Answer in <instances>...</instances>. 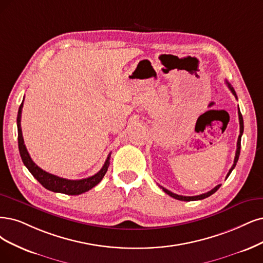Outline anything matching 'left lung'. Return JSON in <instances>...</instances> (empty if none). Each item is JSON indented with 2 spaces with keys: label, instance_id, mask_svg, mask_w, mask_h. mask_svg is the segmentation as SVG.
<instances>
[{
  "label": "left lung",
  "instance_id": "left-lung-1",
  "mask_svg": "<svg viewBox=\"0 0 263 263\" xmlns=\"http://www.w3.org/2000/svg\"><path fill=\"white\" fill-rule=\"evenodd\" d=\"M226 83L228 84V86H229V89L231 90V92L233 93V95H234L236 99H237V95H236V93H235V91H234V89H233V86L228 82V80H226ZM238 119H239V135H238V140H237V148H236V153H235V158H234V163H233V166H232V168L230 169V171H229V173L227 174V179L229 178V176L231 174V172H232V170L235 168V166H236V163H237V161H238V157H239V153H240V140H241V135H242V132H244V120H242V116H241V114H240V110H239V108H238ZM160 186V185H159ZM221 186V184H219V185H217L216 187H213L211 191H209V192H207V193H205V194H200V195H197V196H182V195H178V194H174V193H172V192H170V191H168L167 189H164V187H162V186H160V189H162V191L164 192V193H167L169 196H171V197H173V198H176V199H178V200H183V201H191V200H200V199H203V198H207V197H209L210 195H212L213 193H216L218 190H219V187Z\"/></svg>",
  "mask_w": 263,
  "mask_h": 263
}]
</instances>
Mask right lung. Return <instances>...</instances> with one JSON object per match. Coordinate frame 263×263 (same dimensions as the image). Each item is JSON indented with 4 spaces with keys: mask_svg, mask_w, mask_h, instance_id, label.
I'll return each mask as SVG.
<instances>
[{
    "mask_svg": "<svg viewBox=\"0 0 263 263\" xmlns=\"http://www.w3.org/2000/svg\"><path fill=\"white\" fill-rule=\"evenodd\" d=\"M23 106H24V100H23L21 106H19L18 115H17L19 154H21L22 160H23L25 166L27 167V169L30 171V173L39 182H40L41 185L48 191H52L55 193H63V194H66V195H80V194L90 191L95 185H97V184L102 181V179L105 176V173L107 172V169H108V167H109L110 154L108 155V157H107L102 169L96 174H94V176L89 177L86 179L67 180V179L60 178L57 176H54V174H51V173L42 170L40 167H37L36 164L33 162V160L31 159L30 155H29V153L26 148L25 142H24L22 125H21Z\"/></svg>",
    "mask_w": 263,
    "mask_h": 263,
    "instance_id": "obj_1",
    "label": "right lung"
}]
</instances>
